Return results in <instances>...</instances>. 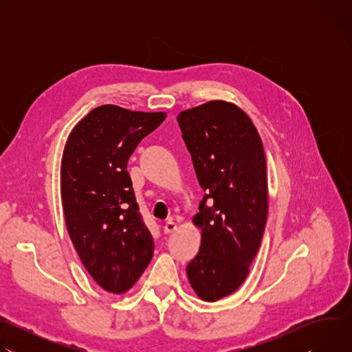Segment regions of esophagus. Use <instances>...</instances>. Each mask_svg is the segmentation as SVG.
Returning <instances> with one entry per match:
<instances>
[{
  "label": "esophagus",
  "mask_w": 352,
  "mask_h": 352,
  "mask_svg": "<svg viewBox=\"0 0 352 352\" xmlns=\"http://www.w3.org/2000/svg\"><path fill=\"white\" fill-rule=\"evenodd\" d=\"M177 230V224L173 223V221H168L164 224V234H171Z\"/></svg>",
  "instance_id": "1"
}]
</instances>
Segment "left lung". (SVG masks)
Here are the masks:
<instances>
[{"label": "left lung", "instance_id": "1", "mask_svg": "<svg viewBox=\"0 0 352 352\" xmlns=\"http://www.w3.org/2000/svg\"><path fill=\"white\" fill-rule=\"evenodd\" d=\"M177 121L206 192L193 217L202 242L186 274L196 295L214 302L245 281L263 238L269 212L263 143L246 113L224 100L181 111Z\"/></svg>", "mask_w": 352, "mask_h": 352}]
</instances>
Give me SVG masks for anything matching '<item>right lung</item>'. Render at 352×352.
<instances>
[{"instance_id":"right-lung-1","label":"right lung","mask_w":352,"mask_h":352,"mask_svg":"<svg viewBox=\"0 0 352 352\" xmlns=\"http://www.w3.org/2000/svg\"><path fill=\"white\" fill-rule=\"evenodd\" d=\"M166 113L114 104L93 109L71 131L61 160V199L76 252L103 289L124 294L153 256L126 164L140 140Z\"/></svg>"}]
</instances>
